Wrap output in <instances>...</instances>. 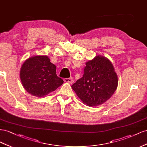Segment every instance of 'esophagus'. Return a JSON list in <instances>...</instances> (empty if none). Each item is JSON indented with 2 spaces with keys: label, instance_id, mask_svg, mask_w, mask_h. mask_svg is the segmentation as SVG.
Instances as JSON below:
<instances>
[{
  "label": "esophagus",
  "instance_id": "obj_1",
  "mask_svg": "<svg viewBox=\"0 0 147 147\" xmlns=\"http://www.w3.org/2000/svg\"><path fill=\"white\" fill-rule=\"evenodd\" d=\"M64 81L65 82H69V83H73V80L71 78H65L64 79Z\"/></svg>",
  "mask_w": 147,
  "mask_h": 147
}]
</instances>
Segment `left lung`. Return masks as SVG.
<instances>
[{"instance_id":"obj_1","label":"left lung","mask_w":147,"mask_h":147,"mask_svg":"<svg viewBox=\"0 0 147 147\" xmlns=\"http://www.w3.org/2000/svg\"><path fill=\"white\" fill-rule=\"evenodd\" d=\"M82 78L71 86L84 103L97 107L107 102L118 87V76L111 61L96 56L86 62Z\"/></svg>"}]
</instances>
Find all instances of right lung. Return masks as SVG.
Listing matches in <instances>:
<instances>
[{
  "mask_svg": "<svg viewBox=\"0 0 147 147\" xmlns=\"http://www.w3.org/2000/svg\"><path fill=\"white\" fill-rule=\"evenodd\" d=\"M20 79L24 89L37 97H45L63 83L56 74V66L46 55L29 58L20 70Z\"/></svg>",
  "mask_w": 147,
  "mask_h": 147,
  "instance_id": "add662e5",
  "label": "right lung"
}]
</instances>
